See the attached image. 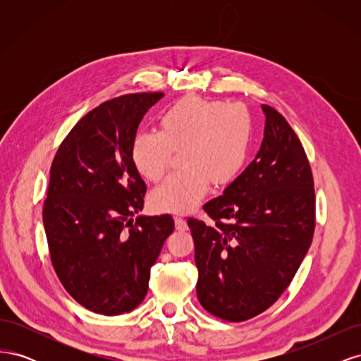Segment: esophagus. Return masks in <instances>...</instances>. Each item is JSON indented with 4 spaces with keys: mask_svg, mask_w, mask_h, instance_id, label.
Wrapping results in <instances>:
<instances>
[{
    "mask_svg": "<svg viewBox=\"0 0 361 361\" xmlns=\"http://www.w3.org/2000/svg\"><path fill=\"white\" fill-rule=\"evenodd\" d=\"M174 226H176L178 231H187V228H188L187 221H185L183 218H180V216H174Z\"/></svg>",
    "mask_w": 361,
    "mask_h": 361,
    "instance_id": "obj_1",
    "label": "esophagus"
}]
</instances>
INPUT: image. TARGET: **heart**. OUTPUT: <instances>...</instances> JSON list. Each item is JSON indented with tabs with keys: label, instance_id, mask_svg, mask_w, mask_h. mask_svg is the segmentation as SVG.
Segmentation results:
<instances>
[{
	"label": "heart",
	"instance_id": "1",
	"mask_svg": "<svg viewBox=\"0 0 361 361\" xmlns=\"http://www.w3.org/2000/svg\"><path fill=\"white\" fill-rule=\"evenodd\" d=\"M251 135V116L243 105L199 96L170 105L159 117V133H140L130 146L135 169L149 180H159L173 150L182 149L179 161L185 169L171 173L152 191V207L170 214L194 211L209 182L223 185L238 176L248 157Z\"/></svg>",
	"mask_w": 361,
	"mask_h": 361
}]
</instances>
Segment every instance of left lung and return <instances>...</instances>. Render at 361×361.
Wrapping results in <instances>:
<instances>
[{
  "label": "left lung",
  "mask_w": 361,
  "mask_h": 361,
  "mask_svg": "<svg viewBox=\"0 0 361 361\" xmlns=\"http://www.w3.org/2000/svg\"><path fill=\"white\" fill-rule=\"evenodd\" d=\"M262 111L265 129L257 155L223 195L203 206L215 224L188 218L197 298L204 310L231 322L255 318L279 300L314 232L305 152L285 117L268 105Z\"/></svg>",
  "instance_id": "obj_1"
}]
</instances>
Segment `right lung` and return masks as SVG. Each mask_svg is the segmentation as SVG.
Returning <instances> with one entry per match:
<instances>
[{
	"instance_id": "obj_1",
	"label": "right lung",
	"mask_w": 361,
	"mask_h": 361,
	"mask_svg": "<svg viewBox=\"0 0 361 361\" xmlns=\"http://www.w3.org/2000/svg\"><path fill=\"white\" fill-rule=\"evenodd\" d=\"M162 96L123 94L96 106L52 161L43 206L51 260L64 289L94 313L122 314L145 300L150 267L174 231L170 215L133 218L143 209L146 183L130 146Z\"/></svg>"
}]
</instances>
